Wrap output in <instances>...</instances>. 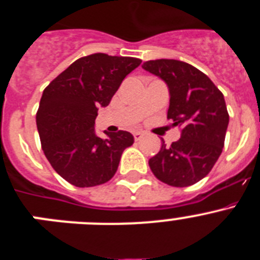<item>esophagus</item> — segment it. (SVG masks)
<instances>
[{
  "mask_svg": "<svg viewBox=\"0 0 260 260\" xmlns=\"http://www.w3.org/2000/svg\"><path fill=\"white\" fill-rule=\"evenodd\" d=\"M142 137H143V133H142V132H135L134 133V139H135V141H139V139H141Z\"/></svg>",
  "mask_w": 260,
  "mask_h": 260,
  "instance_id": "esophagus-1",
  "label": "esophagus"
}]
</instances>
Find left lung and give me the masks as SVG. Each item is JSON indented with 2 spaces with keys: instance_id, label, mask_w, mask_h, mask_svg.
Instances as JSON below:
<instances>
[{
  "instance_id": "8db88e82",
  "label": "left lung",
  "mask_w": 260,
  "mask_h": 260,
  "mask_svg": "<svg viewBox=\"0 0 260 260\" xmlns=\"http://www.w3.org/2000/svg\"><path fill=\"white\" fill-rule=\"evenodd\" d=\"M142 68L161 78L169 89L168 119L181 127V138L150 158L157 180L185 187L207 176L222 152L229 114L224 95L207 75L177 59H155Z\"/></svg>"
}]
</instances>
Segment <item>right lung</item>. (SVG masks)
<instances>
[{"mask_svg":"<svg viewBox=\"0 0 260 260\" xmlns=\"http://www.w3.org/2000/svg\"><path fill=\"white\" fill-rule=\"evenodd\" d=\"M133 57L95 53L73 62L44 89L36 113L41 147L59 176L78 187L108 182L116 174L123 150L134 143L119 130L99 138L95 119L126 75L141 65Z\"/></svg>","mask_w":260,"mask_h":260,"instance_id":"add662e5","label":"right lung"}]
</instances>
